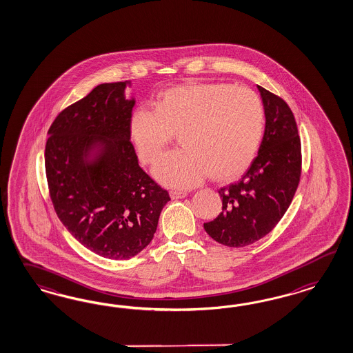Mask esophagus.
Instances as JSON below:
<instances>
[{
    "instance_id": "esophagus-1",
    "label": "esophagus",
    "mask_w": 353,
    "mask_h": 353,
    "mask_svg": "<svg viewBox=\"0 0 353 353\" xmlns=\"http://www.w3.org/2000/svg\"><path fill=\"white\" fill-rule=\"evenodd\" d=\"M170 194H171L172 199H182V198H185L188 195V192H180V190H172Z\"/></svg>"
}]
</instances>
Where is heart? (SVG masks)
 Masks as SVG:
<instances>
[{"instance_id":"heart-1","label":"heart","mask_w":353,"mask_h":353,"mask_svg":"<svg viewBox=\"0 0 353 353\" xmlns=\"http://www.w3.org/2000/svg\"><path fill=\"white\" fill-rule=\"evenodd\" d=\"M263 102L247 88L190 83L161 93L155 110L139 106L129 119V134L139 159L151 164L177 133L181 149L167 152L154 176L171 188H190L207 174L214 181L242 176L264 134Z\"/></svg>"}]
</instances>
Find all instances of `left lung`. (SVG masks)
Segmentation results:
<instances>
[{
	"mask_svg": "<svg viewBox=\"0 0 353 353\" xmlns=\"http://www.w3.org/2000/svg\"><path fill=\"white\" fill-rule=\"evenodd\" d=\"M264 105L265 130L257 157L243 177L219 190L223 212L204 230L228 247L252 245L272 232L288 211L301 174V146L289 105L257 85Z\"/></svg>",
	"mask_w": 353,
	"mask_h": 353,
	"instance_id": "left-lung-1",
	"label": "left lung"
}]
</instances>
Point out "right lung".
Listing matches in <instances>:
<instances>
[{
  "label": "right lung",
  "instance_id": "add662e5",
  "mask_svg": "<svg viewBox=\"0 0 353 353\" xmlns=\"http://www.w3.org/2000/svg\"><path fill=\"white\" fill-rule=\"evenodd\" d=\"M130 81L96 86L64 108L49 128L45 171L59 220L99 256L127 260L149 245L167 190L139 165L125 99Z\"/></svg>",
  "mask_w": 353,
  "mask_h": 353
}]
</instances>
